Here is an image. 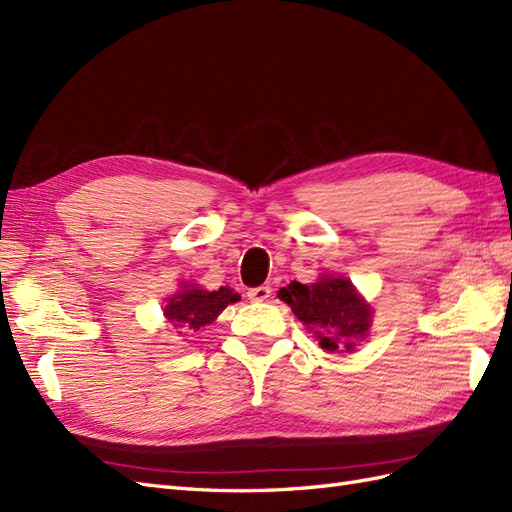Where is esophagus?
<instances>
[{
	"instance_id": "obj_1",
	"label": "esophagus",
	"mask_w": 512,
	"mask_h": 512,
	"mask_svg": "<svg viewBox=\"0 0 512 512\" xmlns=\"http://www.w3.org/2000/svg\"><path fill=\"white\" fill-rule=\"evenodd\" d=\"M272 294V290L268 285H259V287H253V290H248V298L253 300V303H264V300H268Z\"/></svg>"
}]
</instances>
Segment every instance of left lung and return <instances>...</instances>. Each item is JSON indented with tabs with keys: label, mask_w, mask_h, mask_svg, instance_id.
<instances>
[{
	"label": "left lung",
	"mask_w": 512,
	"mask_h": 512,
	"mask_svg": "<svg viewBox=\"0 0 512 512\" xmlns=\"http://www.w3.org/2000/svg\"><path fill=\"white\" fill-rule=\"evenodd\" d=\"M279 298L292 307L294 316L316 333L326 352H350L355 342L368 335L372 307L359 296L348 279L322 274L316 283L292 281L281 287Z\"/></svg>",
	"instance_id": "1"
}]
</instances>
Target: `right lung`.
<instances>
[{"mask_svg":"<svg viewBox=\"0 0 512 512\" xmlns=\"http://www.w3.org/2000/svg\"><path fill=\"white\" fill-rule=\"evenodd\" d=\"M240 300L229 287H220L216 292L201 290L194 283H181V290L166 300L164 316L181 331H201L203 326L212 324L222 309Z\"/></svg>","mask_w":512,"mask_h":512,"instance_id":"1","label":"right lung"}]
</instances>
